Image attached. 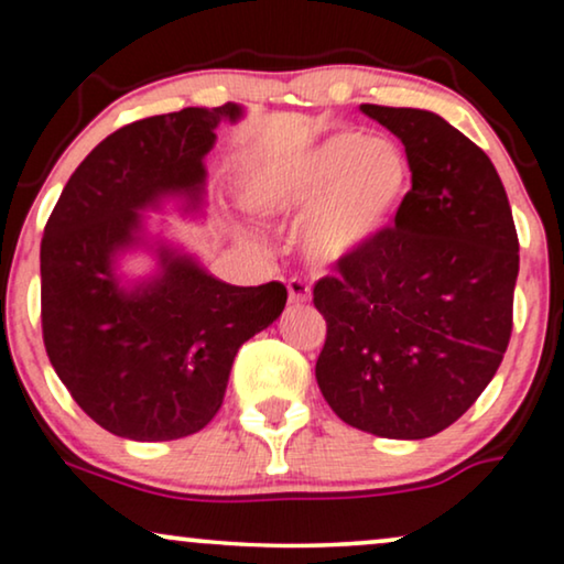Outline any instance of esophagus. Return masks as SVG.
I'll return each mask as SVG.
<instances>
[{
	"mask_svg": "<svg viewBox=\"0 0 564 564\" xmlns=\"http://www.w3.org/2000/svg\"><path fill=\"white\" fill-rule=\"evenodd\" d=\"M288 292H290V303L292 305H303L311 300V284L303 280H290L288 282Z\"/></svg>",
	"mask_w": 564,
	"mask_h": 564,
	"instance_id": "esophagus-1",
	"label": "esophagus"
}]
</instances>
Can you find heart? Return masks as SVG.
I'll list each match as a JSON object with an SVG mask.
<instances>
[{"label": "heart", "instance_id": "b5f03b06", "mask_svg": "<svg viewBox=\"0 0 564 564\" xmlns=\"http://www.w3.org/2000/svg\"><path fill=\"white\" fill-rule=\"evenodd\" d=\"M411 182L405 153L390 138L334 133L288 166H264L246 184V205L269 215L307 213L300 246L330 267L372 246Z\"/></svg>", "mask_w": 564, "mask_h": 564}]
</instances>
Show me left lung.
<instances>
[{"mask_svg": "<svg viewBox=\"0 0 564 564\" xmlns=\"http://www.w3.org/2000/svg\"><path fill=\"white\" fill-rule=\"evenodd\" d=\"M405 145L413 184L392 228L323 276L315 380L349 426L426 438L488 388L513 326L519 236L482 149L442 115L361 105Z\"/></svg>", "mask_w": 564, "mask_h": 564, "instance_id": "left-lung-1", "label": "left lung"}]
</instances>
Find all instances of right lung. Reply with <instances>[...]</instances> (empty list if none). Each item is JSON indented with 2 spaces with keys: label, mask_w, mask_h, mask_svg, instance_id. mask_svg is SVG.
<instances>
[{
  "label": "right lung",
  "mask_w": 564,
  "mask_h": 564,
  "mask_svg": "<svg viewBox=\"0 0 564 564\" xmlns=\"http://www.w3.org/2000/svg\"><path fill=\"white\" fill-rule=\"evenodd\" d=\"M243 107H184L107 135L66 182L41 243L43 341L91 421L133 442H172L213 421L241 344L280 318V282L236 288L143 213L203 215L205 156ZM145 250L158 269L119 272Z\"/></svg>",
  "instance_id": "obj_1"
}]
</instances>
